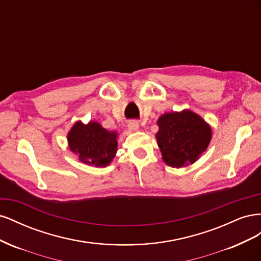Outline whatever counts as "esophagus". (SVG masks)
I'll use <instances>...</instances> for the list:
<instances>
[{
	"label": "esophagus",
	"instance_id": "34e87169",
	"mask_svg": "<svg viewBox=\"0 0 261 261\" xmlns=\"http://www.w3.org/2000/svg\"><path fill=\"white\" fill-rule=\"evenodd\" d=\"M127 127L129 130L134 132V130H137L139 128V124L136 121H130L127 125Z\"/></svg>",
	"mask_w": 261,
	"mask_h": 261
}]
</instances>
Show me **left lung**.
<instances>
[{
	"label": "left lung",
	"mask_w": 261,
	"mask_h": 261,
	"mask_svg": "<svg viewBox=\"0 0 261 261\" xmlns=\"http://www.w3.org/2000/svg\"><path fill=\"white\" fill-rule=\"evenodd\" d=\"M155 134L162 160L172 168L195 163L210 144L211 126L191 110L162 114Z\"/></svg>",
	"instance_id": "1"
}]
</instances>
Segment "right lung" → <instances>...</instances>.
I'll use <instances>...</instances> for the list:
<instances>
[{"label": "right lung", "instance_id": "right-lung-1", "mask_svg": "<svg viewBox=\"0 0 261 261\" xmlns=\"http://www.w3.org/2000/svg\"><path fill=\"white\" fill-rule=\"evenodd\" d=\"M116 132H110L96 121L84 124L77 121L67 134L70 151L78 155L82 163L105 168L111 163L117 152Z\"/></svg>", "mask_w": 261, "mask_h": 261}]
</instances>
